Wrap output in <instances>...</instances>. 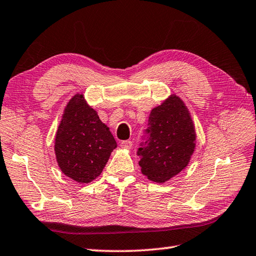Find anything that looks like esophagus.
I'll use <instances>...</instances> for the list:
<instances>
[{
	"label": "esophagus",
	"mask_w": 256,
	"mask_h": 256,
	"mask_svg": "<svg viewBox=\"0 0 256 256\" xmlns=\"http://www.w3.org/2000/svg\"><path fill=\"white\" fill-rule=\"evenodd\" d=\"M132 142L131 140H122L121 142V146L123 148H132Z\"/></svg>",
	"instance_id": "1"
}]
</instances>
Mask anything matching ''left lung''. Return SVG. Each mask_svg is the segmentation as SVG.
Masks as SVG:
<instances>
[{
  "label": "left lung",
  "mask_w": 256,
  "mask_h": 256,
  "mask_svg": "<svg viewBox=\"0 0 256 256\" xmlns=\"http://www.w3.org/2000/svg\"><path fill=\"white\" fill-rule=\"evenodd\" d=\"M138 148V164L150 180L165 182L188 165L196 133L188 108L178 96L168 98L152 110Z\"/></svg>",
  "instance_id": "obj_1"
}]
</instances>
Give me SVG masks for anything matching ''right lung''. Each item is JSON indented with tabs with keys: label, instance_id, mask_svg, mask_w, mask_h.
Segmentation results:
<instances>
[{
	"label": "right lung",
	"instance_id": "1",
	"mask_svg": "<svg viewBox=\"0 0 256 256\" xmlns=\"http://www.w3.org/2000/svg\"><path fill=\"white\" fill-rule=\"evenodd\" d=\"M116 142L98 113L76 94L64 108L55 138L62 172L79 184H88L102 172Z\"/></svg>",
	"mask_w": 256,
	"mask_h": 256
}]
</instances>
